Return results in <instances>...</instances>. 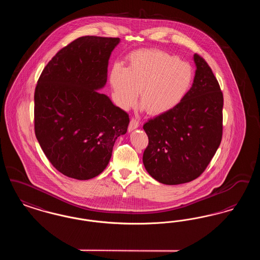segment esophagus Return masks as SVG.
<instances>
[{
  "label": "esophagus",
  "mask_w": 260,
  "mask_h": 260,
  "mask_svg": "<svg viewBox=\"0 0 260 260\" xmlns=\"http://www.w3.org/2000/svg\"><path fill=\"white\" fill-rule=\"evenodd\" d=\"M138 126H139V122L135 118H133L129 122V124H128V132H132V131L136 129Z\"/></svg>",
  "instance_id": "obj_1"
}]
</instances>
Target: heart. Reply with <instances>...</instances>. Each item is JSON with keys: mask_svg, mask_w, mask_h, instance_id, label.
Returning <instances> with one entry per match:
<instances>
[{"mask_svg": "<svg viewBox=\"0 0 260 260\" xmlns=\"http://www.w3.org/2000/svg\"><path fill=\"white\" fill-rule=\"evenodd\" d=\"M127 60V67L116 63L109 71L114 100L124 110L136 104L140 89L143 108L152 115L166 114L185 99L193 85V67L167 51L136 50Z\"/></svg>", "mask_w": 260, "mask_h": 260, "instance_id": "heart-1", "label": "heart"}]
</instances>
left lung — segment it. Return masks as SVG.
I'll use <instances>...</instances> for the list:
<instances>
[{"mask_svg":"<svg viewBox=\"0 0 260 260\" xmlns=\"http://www.w3.org/2000/svg\"><path fill=\"white\" fill-rule=\"evenodd\" d=\"M196 72L185 99L143 125L148 146L143 164L167 185L190 182L207 169L222 138L223 94L209 64L194 54Z\"/></svg>","mask_w":260,"mask_h":260,"instance_id":"1","label":"left lung"}]
</instances>
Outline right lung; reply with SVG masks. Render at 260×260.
Listing matches in <instances>:
<instances>
[{"mask_svg":"<svg viewBox=\"0 0 260 260\" xmlns=\"http://www.w3.org/2000/svg\"><path fill=\"white\" fill-rule=\"evenodd\" d=\"M119 38L85 36L59 50L35 88V135L62 174L87 180L107 167L116 139L127 131L126 112L99 89L107 82Z\"/></svg>","mask_w":260,"mask_h":260,"instance_id":"obj_1","label":"right lung"}]
</instances>
